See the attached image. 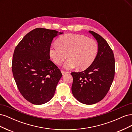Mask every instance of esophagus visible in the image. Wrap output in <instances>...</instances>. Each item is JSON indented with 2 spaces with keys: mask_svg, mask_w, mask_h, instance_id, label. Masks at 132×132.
<instances>
[{
  "mask_svg": "<svg viewBox=\"0 0 132 132\" xmlns=\"http://www.w3.org/2000/svg\"><path fill=\"white\" fill-rule=\"evenodd\" d=\"M61 72H62L63 75H65L67 74H68L69 73V72H68V71H63V70L61 71Z\"/></svg>",
  "mask_w": 132,
  "mask_h": 132,
  "instance_id": "34e87169",
  "label": "esophagus"
}]
</instances>
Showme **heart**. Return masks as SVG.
Masks as SVG:
<instances>
[{
	"label": "heart",
	"mask_w": 132,
	"mask_h": 132,
	"mask_svg": "<svg viewBox=\"0 0 132 132\" xmlns=\"http://www.w3.org/2000/svg\"><path fill=\"white\" fill-rule=\"evenodd\" d=\"M57 45L51 47L50 55L53 62L61 65L67 58L64 68L71 69L77 67L78 70L89 68L97 56L98 46L95 39L82 35L68 34L59 37Z\"/></svg>",
	"instance_id": "b5f03b06"
}]
</instances>
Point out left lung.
Listing matches in <instances>:
<instances>
[{"mask_svg": "<svg viewBox=\"0 0 132 132\" xmlns=\"http://www.w3.org/2000/svg\"><path fill=\"white\" fill-rule=\"evenodd\" d=\"M89 32L98 43V53L86 69L71 73V91L80 102L93 105L102 100L109 91L114 77L115 61L113 51L105 39L94 31Z\"/></svg>", "mask_w": 132, "mask_h": 132, "instance_id": "8db88e82", "label": "left lung"}]
</instances>
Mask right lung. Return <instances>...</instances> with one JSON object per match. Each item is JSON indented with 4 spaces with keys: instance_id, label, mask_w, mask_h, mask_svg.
I'll return each instance as SVG.
<instances>
[{
    "instance_id": "obj_1",
    "label": "right lung",
    "mask_w": 132,
    "mask_h": 132,
    "mask_svg": "<svg viewBox=\"0 0 132 132\" xmlns=\"http://www.w3.org/2000/svg\"><path fill=\"white\" fill-rule=\"evenodd\" d=\"M62 34L37 28L26 34L14 50L12 71L15 81L23 97L34 105L51 100L62 77L50 60L49 53L53 39Z\"/></svg>"
}]
</instances>
